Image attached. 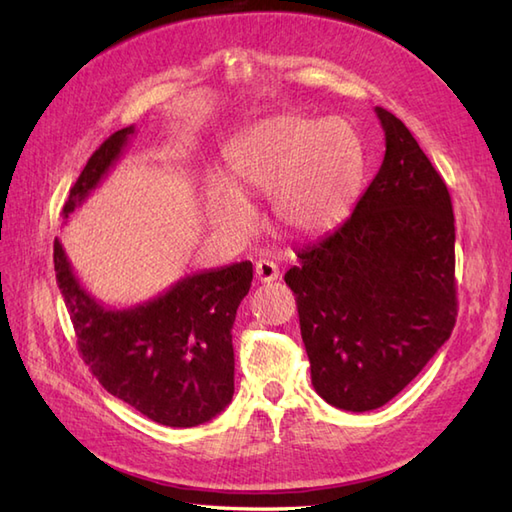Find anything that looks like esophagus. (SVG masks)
Returning <instances> with one entry per match:
<instances>
[{"mask_svg": "<svg viewBox=\"0 0 512 512\" xmlns=\"http://www.w3.org/2000/svg\"><path fill=\"white\" fill-rule=\"evenodd\" d=\"M255 279L262 281V284H270V281L279 279V268L270 259H259L255 264Z\"/></svg>", "mask_w": 512, "mask_h": 512, "instance_id": "esophagus-1", "label": "esophagus"}]
</instances>
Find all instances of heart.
<instances>
[{
	"mask_svg": "<svg viewBox=\"0 0 512 512\" xmlns=\"http://www.w3.org/2000/svg\"><path fill=\"white\" fill-rule=\"evenodd\" d=\"M231 184H209L211 220L237 235L253 226L239 195H270L277 224L297 237L332 231L350 213L363 173V145L339 116L279 114L257 123L228 151Z\"/></svg>",
	"mask_w": 512,
	"mask_h": 512,
	"instance_id": "b5f03b06",
	"label": "heart"
}]
</instances>
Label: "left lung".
<instances>
[{
  "label": "left lung",
  "instance_id": "left-lung-1",
  "mask_svg": "<svg viewBox=\"0 0 512 512\" xmlns=\"http://www.w3.org/2000/svg\"><path fill=\"white\" fill-rule=\"evenodd\" d=\"M385 158L354 213L286 273L312 385L330 405L372 411L400 394L444 341L455 297L447 184L405 123L376 107Z\"/></svg>",
  "mask_w": 512,
  "mask_h": 512
}]
</instances>
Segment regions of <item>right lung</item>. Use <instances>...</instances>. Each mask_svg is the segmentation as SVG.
Here are the masks:
<instances>
[{"mask_svg":"<svg viewBox=\"0 0 512 512\" xmlns=\"http://www.w3.org/2000/svg\"><path fill=\"white\" fill-rule=\"evenodd\" d=\"M118 129L94 151L70 189L63 217L99 187L134 136ZM54 273L85 365L112 396L167 427H198L233 398V321L253 264L202 270L132 308H105L85 290L54 239Z\"/></svg>","mask_w":512,"mask_h":512,"instance_id":"1","label":"right lung"}]
</instances>
